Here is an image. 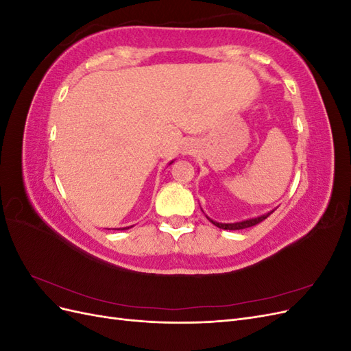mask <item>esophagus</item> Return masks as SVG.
<instances>
[{
  "label": "esophagus",
  "mask_w": 351,
  "mask_h": 351,
  "mask_svg": "<svg viewBox=\"0 0 351 351\" xmlns=\"http://www.w3.org/2000/svg\"><path fill=\"white\" fill-rule=\"evenodd\" d=\"M192 151H193L192 143H186V145L183 146V152H184V154H190Z\"/></svg>",
  "instance_id": "esophagus-1"
}]
</instances>
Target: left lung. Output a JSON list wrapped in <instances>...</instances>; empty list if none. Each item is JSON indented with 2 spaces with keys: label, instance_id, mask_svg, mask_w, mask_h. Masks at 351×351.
Instances as JSON below:
<instances>
[{
  "label": "left lung",
  "instance_id": "1",
  "mask_svg": "<svg viewBox=\"0 0 351 351\" xmlns=\"http://www.w3.org/2000/svg\"><path fill=\"white\" fill-rule=\"evenodd\" d=\"M272 214V212H269V214L267 215H261L258 218H252V219H246V221H241V222H234V224H221V222H215L209 219L212 224L217 226L218 228H222V230H243V228H249V227H253L259 224V222H262L263 219H267L269 215Z\"/></svg>",
  "mask_w": 351,
  "mask_h": 351
}]
</instances>
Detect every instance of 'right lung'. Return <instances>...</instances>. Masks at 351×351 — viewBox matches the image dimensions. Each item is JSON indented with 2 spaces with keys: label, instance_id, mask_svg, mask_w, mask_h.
Listing matches in <instances>:
<instances>
[{
  "label": "right lung",
  "instance_id": "add662e5",
  "mask_svg": "<svg viewBox=\"0 0 351 351\" xmlns=\"http://www.w3.org/2000/svg\"><path fill=\"white\" fill-rule=\"evenodd\" d=\"M123 230H124V228H123Z\"/></svg>",
  "mask_w": 351,
  "mask_h": 351
}]
</instances>
